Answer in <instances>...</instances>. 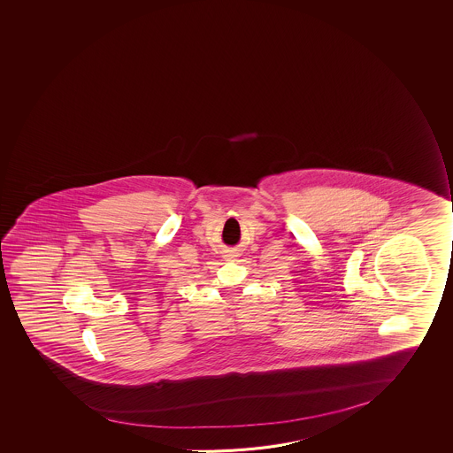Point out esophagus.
<instances>
[{
  "mask_svg": "<svg viewBox=\"0 0 453 453\" xmlns=\"http://www.w3.org/2000/svg\"><path fill=\"white\" fill-rule=\"evenodd\" d=\"M234 257H235V254H234V252H229V254H227V259H234Z\"/></svg>",
  "mask_w": 453,
  "mask_h": 453,
  "instance_id": "1",
  "label": "esophagus"
}]
</instances>
